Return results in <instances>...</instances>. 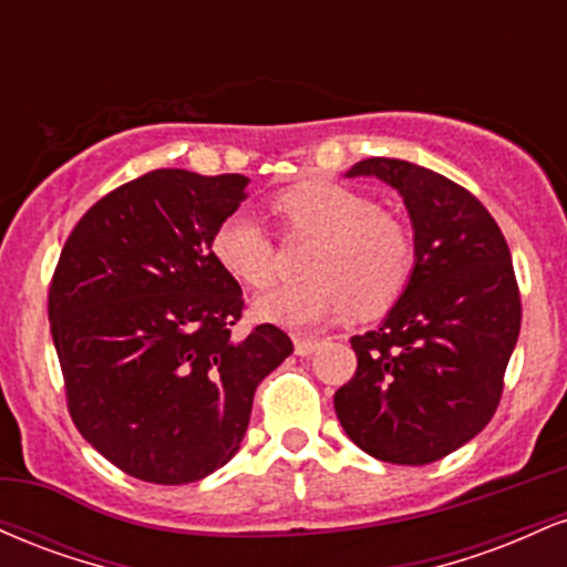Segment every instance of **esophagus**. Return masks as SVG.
Returning a JSON list of instances; mask_svg holds the SVG:
<instances>
[{"label":"esophagus","instance_id":"obj_1","mask_svg":"<svg viewBox=\"0 0 567 567\" xmlns=\"http://www.w3.org/2000/svg\"><path fill=\"white\" fill-rule=\"evenodd\" d=\"M292 343H296L298 357H309V354H315L317 347H320V338L317 336H292Z\"/></svg>","mask_w":567,"mask_h":567}]
</instances>
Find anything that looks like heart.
Returning <instances> with one entry per match:
<instances>
[{
    "label": "heart",
    "instance_id": "obj_1",
    "mask_svg": "<svg viewBox=\"0 0 567 567\" xmlns=\"http://www.w3.org/2000/svg\"><path fill=\"white\" fill-rule=\"evenodd\" d=\"M271 207L285 237H311L317 245L306 264L311 282L256 301L261 320L311 328L354 309L360 317H375L405 292L415 269L413 234L368 194L333 181H303L285 188ZM210 250L245 288L266 290L275 282L277 245L247 213L220 220Z\"/></svg>",
    "mask_w": 567,
    "mask_h": 567
}]
</instances>
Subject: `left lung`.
<instances>
[{
	"mask_svg": "<svg viewBox=\"0 0 567 567\" xmlns=\"http://www.w3.org/2000/svg\"><path fill=\"white\" fill-rule=\"evenodd\" d=\"M405 199L415 269L379 328L351 338L357 370L333 396L343 432L379 461L424 466L458 451L496 413L519 336V288L485 205L413 162L370 157L349 171Z\"/></svg>",
	"mask_w": 567,
	"mask_h": 567,
	"instance_id": "1",
	"label": "left lung"
}]
</instances>
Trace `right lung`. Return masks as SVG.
I'll return each mask as SVG.
<instances>
[{
	"label": "right lung",
	"mask_w": 567,
	"mask_h": 567,
	"mask_svg": "<svg viewBox=\"0 0 567 567\" xmlns=\"http://www.w3.org/2000/svg\"><path fill=\"white\" fill-rule=\"evenodd\" d=\"M247 184L239 173L152 171L97 199L58 258L48 315L71 421L143 483L220 470L258 383L292 351L277 324L234 330L243 288L210 250Z\"/></svg>",
	"instance_id": "right-lung-1"
}]
</instances>
